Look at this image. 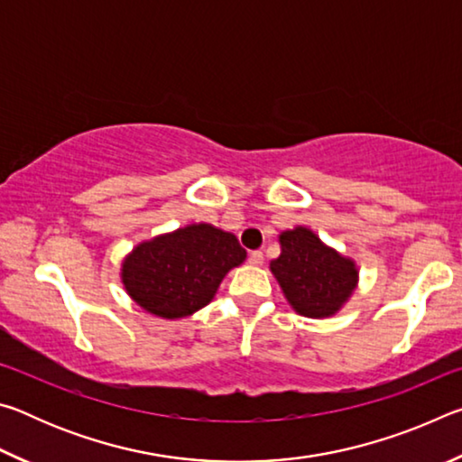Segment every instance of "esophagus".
<instances>
[{
	"label": "esophagus",
	"mask_w": 462,
	"mask_h": 462,
	"mask_svg": "<svg viewBox=\"0 0 462 462\" xmlns=\"http://www.w3.org/2000/svg\"><path fill=\"white\" fill-rule=\"evenodd\" d=\"M248 261H250V264H254V267H261L264 261V254L261 253V250H253V253L248 254Z\"/></svg>",
	"instance_id": "34e87169"
}]
</instances>
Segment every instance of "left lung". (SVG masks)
<instances>
[{
  "instance_id": "8db88e82",
  "label": "left lung",
  "mask_w": 462,
  "mask_h": 462,
  "mask_svg": "<svg viewBox=\"0 0 462 462\" xmlns=\"http://www.w3.org/2000/svg\"><path fill=\"white\" fill-rule=\"evenodd\" d=\"M281 254L271 273L297 314L330 318L338 314L358 285L356 263L324 245L314 230L295 226L279 234Z\"/></svg>"
}]
</instances>
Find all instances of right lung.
Listing matches in <instances>:
<instances>
[{
    "mask_svg": "<svg viewBox=\"0 0 462 462\" xmlns=\"http://www.w3.org/2000/svg\"><path fill=\"white\" fill-rule=\"evenodd\" d=\"M245 261L232 232L199 222L140 242L122 261L120 277L148 314L181 319L206 308L228 271Z\"/></svg>",
    "mask_w": 462,
    "mask_h": 462,
    "instance_id": "1",
    "label": "right lung"
}]
</instances>
